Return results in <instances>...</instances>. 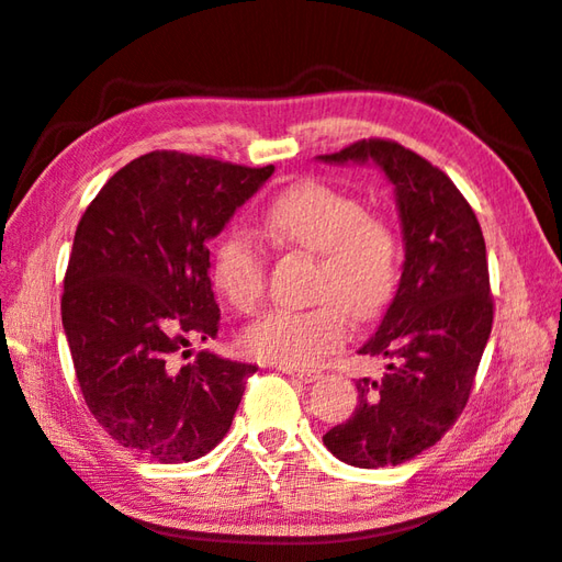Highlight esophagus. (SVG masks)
Listing matches in <instances>:
<instances>
[{
  "label": "esophagus",
  "mask_w": 562,
  "mask_h": 562,
  "mask_svg": "<svg viewBox=\"0 0 562 562\" xmlns=\"http://www.w3.org/2000/svg\"><path fill=\"white\" fill-rule=\"evenodd\" d=\"M281 372H285V375H291V378H295V380H301V382H315L317 378H319V372L317 370H295V368H279Z\"/></svg>",
  "instance_id": "34e87169"
}]
</instances>
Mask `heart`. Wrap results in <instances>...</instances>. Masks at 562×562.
<instances>
[{"label": "heart", "mask_w": 562, "mask_h": 562, "mask_svg": "<svg viewBox=\"0 0 562 562\" xmlns=\"http://www.w3.org/2000/svg\"><path fill=\"white\" fill-rule=\"evenodd\" d=\"M265 231L281 247L319 255L315 297L322 303L273 310L249 324L240 339L247 356L271 366L310 368L346 339L348 315L370 319L392 301L398 281L396 235L353 194L305 180L269 206ZM211 273L218 293L238 313L259 307L267 261L245 231L223 235Z\"/></svg>", "instance_id": "obj_1"}]
</instances>
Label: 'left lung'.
Returning <instances> with one entry per match:
<instances>
[{
    "mask_svg": "<svg viewBox=\"0 0 562 562\" xmlns=\"http://www.w3.org/2000/svg\"><path fill=\"white\" fill-rule=\"evenodd\" d=\"M322 164H375L394 187L404 267L378 331L358 348L386 360L358 380V406L324 445L358 469L396 467L438 442L464 411L493 327L483 233L469 202L426 158L363 139Z\"/></svg>",
    "mask_w": 562,
    "mask_h": 562,
    "instance_id": "obj_1",
    "label": "left lung"
}]
</instances>
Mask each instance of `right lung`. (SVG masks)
<instances>
[{
    "label": "right lung",
    "instance_id": "obj_1",
    "mask_svg": "<svg viewBox=\"0 0 562 562\" xmlns=\"http://www.w3.org/2000/svg\"><path fill=\"white\" fill-rule=\"evenodd\" d=\"M273 172L178 151L134 158L81 216L65 277V327L95 420L160 464L194 461L226 438L257 366L178 353L221 324L206 243Z\"/></svg>",
    "mask_w": 562,
    "mask_h": 562
}]
</instances>
